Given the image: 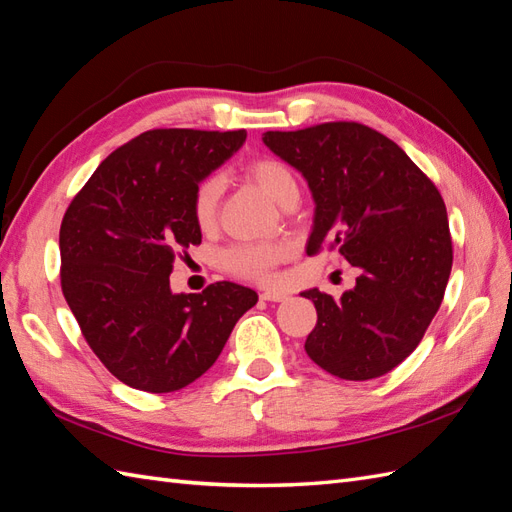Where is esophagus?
Wrapping results in <instances>:
<instances>
[{"instance_id": "34e87169", "label": "esophagus", "mask_w": 512, "mask_h": 512, "mask_svg": "<svg viewBox=\"0 0 512 512\" xmlns=\"http://www.w3.org/2000/svg\"><path fill=\"white\" fill-rule=\"evenodd\" d=\"M285 299H288V294L277 292V290H266V292H261V301H268V303H281V301H285Z\"/></svg>"}]
</instances>
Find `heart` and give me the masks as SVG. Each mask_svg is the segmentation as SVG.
Listing matches in <instances>:
<instances>
[{
	"instance_id": "b5f03b06",
	"label": "heart",
	"mask_w": 512,
	"mask_h": 512,
	"mask_svg": "<svg viewBox=\"0 0 512 512\" xmlns=\"http://www.w3.org/2000/svg\"><path fill=\"white\" fill-rule=\"evenodd\" d=\"M244 174L248 181H253L261 192L270 196L275 202H279V205L290 194L299 192L294 172L279 159L259 157V159L248 161L244 165ZM220 196H222V181L216 174L205 176L196 185L192 194V216H194V222L198 224V229L209 231L213 224H216ZM285 253H288V248L283 244L244 242V244L231 246L229 251L224 253L222 266L227 268L231 275L240 279L270 283L275 279V268L285 257Z\"/></svg>"
}]
</instances>
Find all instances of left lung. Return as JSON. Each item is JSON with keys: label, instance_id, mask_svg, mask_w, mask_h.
I'll return each instance as SVG.
<instances>
[{"label": "left lung", "instance_id": "1", "mask_svg": "<svg viewBox=\"0 0 512 512\" xmlns=\"http://www.w3.org/2000/svg\"><path fill=\"white\" fill-rule=\"evenodd\" d=\"M264 144L299 170L316 202L307 255L338 248L362 272L340 299L316 307L305 351L351 382L382 377L419 347L454 261L441 192L386 135L358 122L268 130Z\"/></svg>", "mask_w": 512, "mask_h": 512}]
</instances>
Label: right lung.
Wrapping results in <instances>:
<instances>
[{
  "instance_id": "add662e5",
  "label": "right lung",
  "mask_w": 512,
  "mask_h": 512,
  "mask_svg": "<svg viewBox=\"0 0 512 512\" xmlns=\"http://www.w3.org/2000/svg\"><path fill=\"white\" fill-rule=\"evenodd\" d=\"M246 130H146L106 157L61 224V288L82 336L120 382L174 392L207 373L257 292L220 281L172 294L174 257L200 244L196 185Z\"/></svg>"
}]
</instances>
